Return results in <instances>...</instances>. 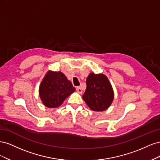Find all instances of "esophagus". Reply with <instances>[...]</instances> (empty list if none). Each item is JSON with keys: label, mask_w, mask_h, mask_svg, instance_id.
<instances>
[{"label": "esophagus", "mask_w": 160, "mask_h": 160, "mask_svg": "<svg viewBox=\"0 0 160 160\" xmlns=\"http://www.w3.org/2000/svg\"><path fill=\"white\" fill-rule=\"evenodd\" d=\"M76 90L79 93H82V92H83L82 91V89L80 88V87H77V88H76Z\"/></svg>", "instance_id": "esophagus-1"}]
</instances>
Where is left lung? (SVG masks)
Wrapping results in <instances>:
<instances>
[{"label": "left lung", "mask_w": 160, "mask_h": 160, "mask_svg": "<svg viewBox=\"0 0 160 160\" xmlns=\"http://www.w3.org/2000/svg\"><path fill=\"white\" fill-rule=\"evenodd\" d=\"M87 88L82 96L88 107L95 111L107 109L113 102L114 93L109 79L103 74L91 72L86 80Z\"/></svg>", "instance_id": "obj_1"}]
</instances>
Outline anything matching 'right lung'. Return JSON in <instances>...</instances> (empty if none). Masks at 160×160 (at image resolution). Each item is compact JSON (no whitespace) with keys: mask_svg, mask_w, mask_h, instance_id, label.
<instances>
[{"mask_svg":"<svg viewBox=\"0 0 160 160\" xmlns=\"http://www.w3.org/2000/svg\"><path fill=\"white\" fill-rule=\"evenodd\" d=\"M75 88L61 71H49L39 87V96L46 107L55 108L73 93Z\"/></svg>","mask_w":160,"mask_h":160,"instance_id":"1","label":"right lung"}]
</instances>
